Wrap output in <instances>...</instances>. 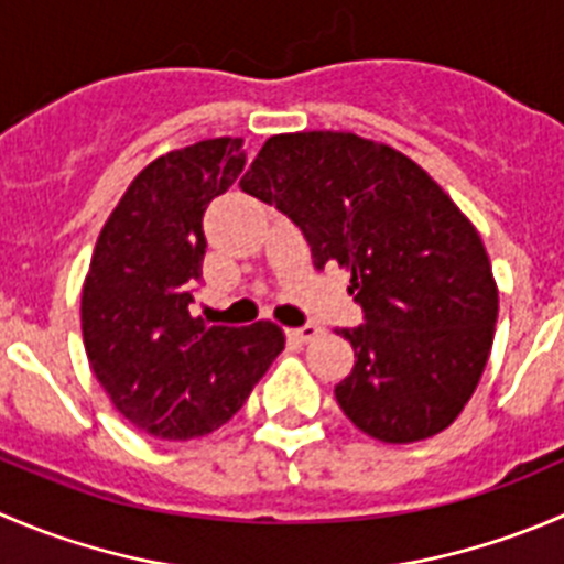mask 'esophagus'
Segmentation results:
<instances>
[{
    "instance_id": "34e87169",
    "label": "esophagus",
    "mask_w": 564,
    "mask_h": 564,
    "mask_svg": "<svg viewBox=\"0 0 564 564\" xmlns=\"http://www.w3.org/2000/svg\"><path fill=\"white\" fill-rule=\"evenodd\" d=\"M289 338H294V341H311V338L319 336V327L316 325H303V327H292V330H286Z\"/></svg>"
}]
</instances>
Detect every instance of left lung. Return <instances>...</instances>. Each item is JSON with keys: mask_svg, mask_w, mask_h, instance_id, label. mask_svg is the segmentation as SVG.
Wrapping results in <instances>:
<instances>
[{"mask_svg": "<svg viewBox=\"0 0 564 564\" xmlns=\"http://www.w3.org/2000/svg\"><path fill=\"white\" fill-rule=\"evenodd\" d=\"M239 187L292 217L316 270L349 272L364 325L336 402L360 433L413 444L463 413L490 358L499 286L482 237L424 167L352 131L275 134Z\"/></svg>", "mask_w": 564, "mask_h": 564, "instance_id": "1", "label": "left lung"}]
</instances>
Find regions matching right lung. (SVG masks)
I'll return each instance as SVG.
<instances>
[{"instance_id":"add662e5","label":"right lung","mask_w":564,"mask_h":564,"mask_svg":"<svg viewBox=\"0 0 564 564\" xmlns=\"http://www.w3.org/2000/svg\"><path fill=\"white\" fill-rule=\"evenodd\" d=\"M242 167V137L156 156L93 250L82 286L87 360L115 410L154 438L189 441L223 427L286 344L275 322L226 327L189 314L206 253L204 212Z\"/></svg>"}]
</instances>
